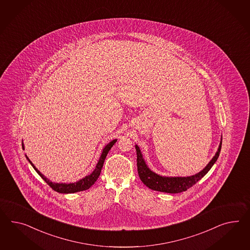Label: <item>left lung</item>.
<instances>
[{"label":"left lung","mask_w":250,"mask_h":250,"mask_svg":"<svg viewBox=\"0 0 250 250\" xmlns=\"http://www.w3.org/2000/svg\"><path fill=\"white\" fill-rule=\"evenodd\" d=\"M221 146H222V137L215 156L211 159V161L207 165L205 168L196 175L190 176H162L155 174V172L149 169L145 159L143 158L141 150L137 145H135L138 175L141 181L152 190L164 192V193H170V194L181 193L190 188L191 187H193L202 178L203 176L207 175V173L209 171L211 167H213V165L217 160L220 154Z\"/></svg>","instance_id":"left-lung-1"}]
</instances>
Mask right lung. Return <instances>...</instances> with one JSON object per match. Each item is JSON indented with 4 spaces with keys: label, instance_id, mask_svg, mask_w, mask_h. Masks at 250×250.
I'll return each instance as SVG.
<instances>
[{
    "label": "right lung",
    "instance_id": "obj_1",
    "mask_svg": "<svg viewBox=\"0 0 250 250\" xmlns=\"http://www.w3.org/2000/svg\"><path fill=\"white\" fill-rule=\"evenodd\" d=\"M116 141H117L116 139H114L113 141H111L109 144H107V145L104 146V148L103 149L101 156H100V158H99V160H98V162H97V165H96V167H95V170H94L90 175H88V176H85V177L82 178V179H80V180L77 181V182L69 183V184H67V183H54L52 182V181H50L48 178H46L45 176H43V175L41 173L38 169L34 167V164L31 162V160L29 159V157H28L27 155H25V156H26V159L29 161V163H30V164L32 165V167H34V170L37 172V174H38L45 182L47 183L48 185H49L52 188L54 189V191H56V192H58V193H62V194H72V193H76V192L87 190V189L90 188L95 184V181L98 179V177L100 176L102 167H103V166H104V159H105V157H106V155H107L109 150L112 148V146L115 145ZM21 146H22V149H24L23 143L21 144Z\"/></svg>",
    "mask_w": 250,
    "mask_h": 250
}]
</instances>
